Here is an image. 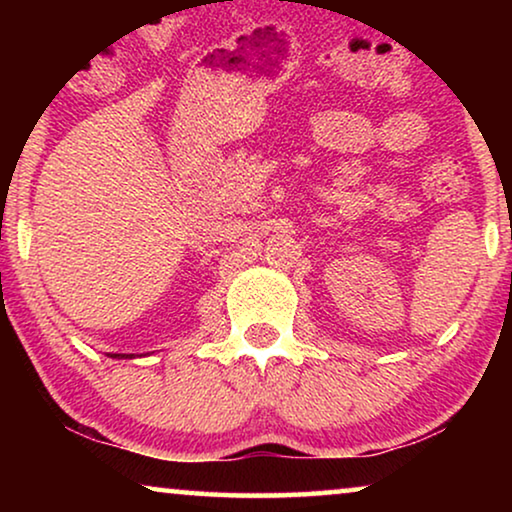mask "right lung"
<instances>
[{"label": "right lung", "instance_id": "add662e5", "mask_svg": "<svg viewBox=\"0 0 512 512\" xmlns=\"http://www.w3.org/2000/svg\"><path fill=\"white\" fill-rule=\"evenodd\" d=\"M111 359H135V354H107Z\"/></svg>", "mask_w": 512, "mask_h": 512}]
</instances>
